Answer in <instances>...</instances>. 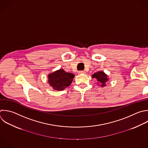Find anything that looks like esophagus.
<instances>
[{
  "instance_id": "1",
  "label": "esophagus",
  "mask_w": 148,
  "mask_h": 148,
  "mask_svg": "<svg viewBox=\"0 0 148 148\" xmlns=\"http://www.w3.org/2000/svg\"><path fill=\"white\" fill-rule=\"evenodd\" d=\"M78 73H79V75H80V74H85V73H86V72L84 71H79V72H78Z\"/></svg>"
}]
</instances>
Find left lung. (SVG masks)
Instances as JSON below:
<instances>
[{"label":"left lung","mask_w":148,"mask_h":148,"mask_svg":"<svg viewBox=\"0 0 148 148\" xmlns=\"http://www.w3.org/2000/svg\"><path fill=\"white\" fill-rule=\"evenodd\" d=\"M92 77L95 78L98 82L97 84L102 87L106 85V83L109 80L108 75L104 72L101 71L94 73L92 75Z\"/></svg>","instance_id":"1"}]
</instances>
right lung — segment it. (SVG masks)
<instances>
[{"label": "right lung", "mask_w": 148, "mask_h": 148, "mask_svg": "<svg viewBox=\"0 0 148 148\" xmlns=\"http://www.w3.org/2000/svg\"><path fill=\"white\" fill-rule=\"evenodd\" d=\"M74 77L73 73L60 69L48 75V82L54 90L62 91L71 85Z\"/></svg>", "instance_id": "1"}]
</instances>
